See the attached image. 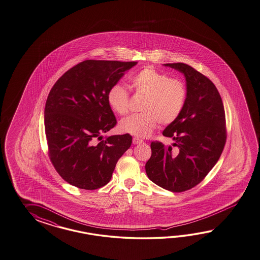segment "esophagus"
Instances as JSON below:
<instances>
[{"label": "esophagus", "instance_id": "esophagus-1", "mask_svg": "<svg viewBox=\"0 0 260 260\" xmlns=\"http://www.w3.org/2000/svg\"><path fill=\"white\" fill-rule=\"evenodd\" d=\"M133 143L134 145H140V144L144 143V141H143V140L139 139V138H137V137H134L133 140Z\"/></svg>", "mask_w": 260, "mask_h": 260}]
</instances>
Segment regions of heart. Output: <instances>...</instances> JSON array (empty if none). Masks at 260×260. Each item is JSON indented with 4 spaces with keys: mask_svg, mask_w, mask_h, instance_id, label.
Instances as JSON below:
<instances>
[{
    "mask_svg": "<svg viewBox=\"0 0 260 260\" xmlns=\"http://www.w3.org/2000/svg\"><path fill=\"white\" fill-rule=\"evenodd\" d=\"M128 83L135 94L144 95L140 104L142 113L122 119L119 122L122 133L147 137L156 128L158 122L169 125L182 113L187 101V87L182 81L171 79L164 72L147 67L129 77ZM107 102L114 113L127 114L128 94L120 83L110 87Z\"/></svg>",
    "mask_w": 260,
    "mask_h": 260,
    "instance_id": "b5f03b06",
    "label": "heart"
}]
</instances>
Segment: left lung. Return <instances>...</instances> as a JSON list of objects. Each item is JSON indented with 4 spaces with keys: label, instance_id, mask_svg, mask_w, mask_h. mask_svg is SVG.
<instances>
[{
    "label": "left lung",
    "instance_id": "1",
    "mask_svg": "<svg viewBox=\"0 0 260 260\" xmlns=\"http://www.w3.org/2000/svg\"><path fill=\"white\" fill-rule=\"evenodd\" d=\"M164 66L183 74L187 101L177 120L162 133L177 148L152 142L146 172L159 187L180 192L200 183L218 161L226 140L225 114L221 95L207 77L186 63Z\"/></svg>",
    "mask_w": 260,
    "mask_h": 260
}]
</instances>
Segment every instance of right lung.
Listing matches in <instances>:
<instances>
[{"mask_svg": "<svg viewBox=\"0 0 260 260\" xmlns=\"http://www.w3.org/2000/svg\"><path fill=\"white\" fill-rule=\"evenodd\" d=\"M137 63L86 60L52 86L45 105V133L51 164L68 183L83 190L103 187L129 148L128 133L95 139L116 124L109 89Z\"/></svg>", "mask_w": 260, "mask_h": 260, "instance_id": "1", "label": "right lung"}]
</instances>
